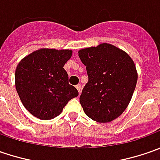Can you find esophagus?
Here are the masks:
<instances>
[{
    "label": "esophagus",
    "instance_id": "esophagus-1",
    "mask_svg": "<svg viewBox=\"0 0 160 160\" xmlns=\"http://www.w3.org/2000/svg\"><path fill=\"white\" fill-rule=\"evenodd\" d=\"M76 88H77V91H78V92L80 93V92H81V89H82V87H81V84H79V83H78L77 85H76Z\"/></svg>",
    "mask_w": 160,
    "mask_h": 160
}]
</instances>
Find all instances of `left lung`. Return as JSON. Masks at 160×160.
I'll list each match as a JSON object with an SVG mask.
<instances>
[{
  "label": "left lung",
  "instance_id": "1",
  "mask_svg": "<svg viewBox=\"0 0 160 160\" xmlns=\"http://www.w3.org/2000/svg\"><path fill=\"white\" fill-rule=\"evenodd\" d=\"M78 56L88 75L80 95L84 113L99 123L111 122L132 99L138 78L134 62L124 51L106 42L82 49Z\"/></svg>",
  "mask_w": 160,
  "mask_h": 160
}]
</instances>
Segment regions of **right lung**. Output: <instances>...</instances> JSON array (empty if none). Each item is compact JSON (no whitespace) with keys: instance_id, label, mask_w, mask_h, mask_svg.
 <instances>
[{"instance_id":"1","label":"right lung","mask_w":160,"mask_h":160,"mask_svg":"<svg viewBox=\"0 0 160 160\" xmlns=\"http://www.w3.org/2000/svg\"><path fill=\"white\" fill-rule=\"evenodd\" d=\"M71 50L40 49L22 58L15 71L17 92L24 107L37 118L52 119L78 92L68 83L64 65Z\"/></svg>"}]
</instances>
